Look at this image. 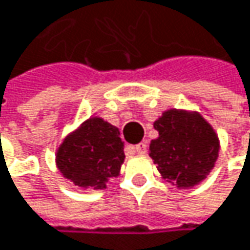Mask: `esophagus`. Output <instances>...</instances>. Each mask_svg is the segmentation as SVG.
Returning <instances> with one entry per match:
<instances>
[{"mask_svg":"<svg viewBox=\"0 0 250 250\" xmlns=\"http://www.w3.org/2000/svg\"><path fill=\"white\" fill-rule=\"evenodd\" d=\"M134 150H136L137 154H146L147 153V145L146 143H139V145L134 146Z\"/></svg>","mask_w":250,"mask_h":250,"instance_id":"1","label":"esophagus"}]
</instances>
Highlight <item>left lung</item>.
<instances>
[{
    "label": "left lung",
    "instance_id": "obj_1",
    "mask_svg": "<svg viewBox=\"0 0 250 250\" xmlns=\"http://www.w3.org/2000/svg\"><path fill=\"white\" fill-rule=\"evenodd\" d=\"M154 128L159 137L150 142V157L163 179L177 188H192L213 169L219 140L202 116L167 110Z\"/></svg>",
    "mask_w": 250,
    "mask_h": 250
}]
</instances>
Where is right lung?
I'll list each match as a JSON object with an SVG mask.
<instances>
[{"instance_id":"add662e5","label":"right lung","mask_w":250,"mask_h":250,"mask_svg":"<svg viewBox=\"0 0 250 250\" xmlns=\"http://www.w3.org/2000/svg\"><path fill=\"white\" fill-rule=\"evenodd\" d=\"M56 159L65 179L79 188L100 190L119 176L125 162V143L117 127L93 117L62 142Z\"/></svg>"}]
</instances>
